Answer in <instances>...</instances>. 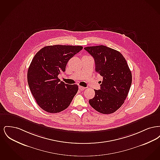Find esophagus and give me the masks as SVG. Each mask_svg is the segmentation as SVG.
Returning a JSON list of instances; mask_svg holds the SVG:
<instances>
[{
	"label": "esophagus",
	"instance_id": "34e87169",
	"mask_svg": "<svg viewBox=\"0 0 160 160\" xmlns=\"http://www.w3.org/2000/svg\"><path fill=\"white\" fill-rule=\"evenodd\" d=\"M78 89L80 90V91H83L86 88L83 87V86H78Z\"/></svg>",
	"mask_w": 160,
	"mask_h": 160
}]
</instances>
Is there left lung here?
Returning <instances> with one entry per match:
<instances>
[{
  "label": "left lung",
  "instance_id": "8db88e82",
  "mask_svg": "<svg viewBox=\"0 0 160 160\" xmlns=\"http://www.w3.org/2000/svg\"><path fill=\"white\" fill-rule=\"evenodd\" d=\"M93 58L96 72L102 77L101 88L95 91L90 105L102 114L118 110L126 99L132 83V74L125 58L119 52L105 46L84 48Z\"/></svg>",
  "mask_w": 160,
  "mask_h": 160
}]
</instances>
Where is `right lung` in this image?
I'll use <instances>...</instances> for the list:
<instances>
[{
	"mask_svg": "<svg viewBox=\"0 0 160 160\" xmlns=\"http://www.w3.org/2000/svg\"><path fill=\"white\" fill-rule=\"evenodd\" d=\"M82 46H46L33 57L28 71V82L38 106L47 112L56 113L66 109L78 91L77 84H65L58 78L65 71L69 60Z\"/></svg>",
	"mask_w": 160,
	"mask_h": 160,
	"instance_id": "right-lung-1",
	"label": "right lung"
}]
</instances>
